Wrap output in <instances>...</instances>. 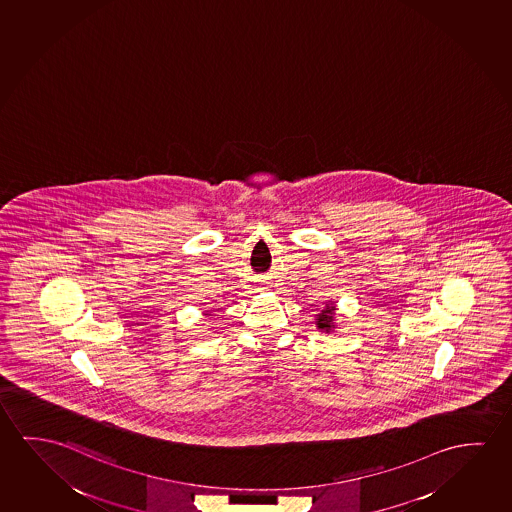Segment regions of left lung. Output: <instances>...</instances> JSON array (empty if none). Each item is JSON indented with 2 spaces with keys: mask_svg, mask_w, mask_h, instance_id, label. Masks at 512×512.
<instances>
[{
  "mask_svg": "<svg viewBox=\"0 0 512 512\" xmlns=\"http://www.w3.org/2000/svg\"><path fill=\"white\" fill-rule=\"evenodd\" d=\"M333 315H335V305L328 303V305L321 310V314H317V319H315L317 328L326 331V333H330V331L335 328V317H333Z\"/></svg>",
  "mask_w": 512,
  "mask_h": 512,
  "instance_id": "1",
  "label": "left lung"
}]
</instances>
